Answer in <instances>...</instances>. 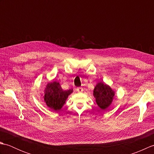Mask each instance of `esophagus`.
Listing matches in <instances>:
<instances>
[{"instance_id":"esophagus-1","label":"esophagus","mask_w":154,"mask_h":154,"mask_svg":"<svg viewBox=\"0 0 154 154\" xmlns=\"http://www.w3.org/2000/svg\"><path fill=\"white\" fill-rule=\"evenodd\" d=\"M76 90H77V92H79V93L83 92V88H82V87H77Z\"/></svg>"}]
</instances>
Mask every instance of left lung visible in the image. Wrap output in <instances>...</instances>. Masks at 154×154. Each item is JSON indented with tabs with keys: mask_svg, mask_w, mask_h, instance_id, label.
<instances>
[{
	"mask_svg": "<svg viewBox=\"0 0 154 154\" xmlns=\"http://www.w3.org/2000/svg\"><path fill=\"white\" fill-rule=\"evenodd\" d=\"M115 92L108 85L103 82L98 83L93 90V96L101 109H106L112 103Z\"/></svg>",
	"mask_w": 154,
	"mask_h": 154,
	"instance_id": "obj_1",
	"label": "left lung"
}]
</instances>
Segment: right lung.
Returning <instances> with one entry per match:
<instances>
[{
	"label": "right lung",
	"mask_w": 154,
	"mask_h": 154,
	"mask_svg": "<svg viewBox=\"0 0 154 154\" xmlns=\"http://www.w3.org/2000/svg\"><path fill=\"white\" fill-rule=\"evenodd\" d=\"M73 89L64 91L57 81L48 83L45 86L43 98L46 105L54 111L60 110L67 99L68 96L73 93Z\"/></svg>",
	"instance_id": "obj_1"
}]
</instances>
